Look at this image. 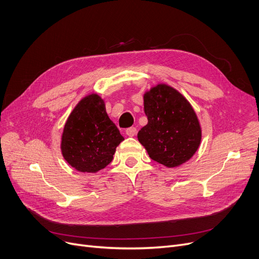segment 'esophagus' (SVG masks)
Segmentation results:
<instances>
[{"label":"esophagus","mask_w":259,"mask_h":259,"mask_svg":"<svg viewBox=\"0 0 259 259\" xmlns=\"http://www.w3.org/2000/svg\"><path fill=\"white\" fill-rule=\"evenodd\" d=\"M137 132H138V130L135 127H131L126 130V134L128 135V137H134V135L137 134Z\"/></svg>","instance_id":"34e87169"}]
</instances>
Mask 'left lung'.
I'll return each mask as SVG.
<instances>
[{
  "instance_id": "left-lung-1",
  "label": "left lung",
  "mask_w": 259,
  "mask_h": 259,
  "mask_svg": "<svg viewBox=\"0 0 259 259\" xmlns=\"http://www.w3.org/2000/svg\"><path fill=\"white\" fill-rule=\"evenodd\" d=\"M148 124L139 133V142L149 156L168 168L179 167L191 158L200 145L201 128L187 99L166 84L144 94Z\"/></svg>"
}]
</instances>
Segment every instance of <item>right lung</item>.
Masks as SVG:
<instances>
[{"label": "right lung", "instance_id": "1", "mask_svg": "<svg viewBox=\"0 0 259 259\" xmlns=\"http://www.w3.org/2000/svg\"><path fill=\"white\" fill-rule=\"evenodd\" d=\"M122 141L124 138L106 112L104 100L91 93L78 102L67 118L61 150L75 170L95 173L110 164Z\"/></svg>", "mask_w": 259, "mask_h": 259}]
</instances>
